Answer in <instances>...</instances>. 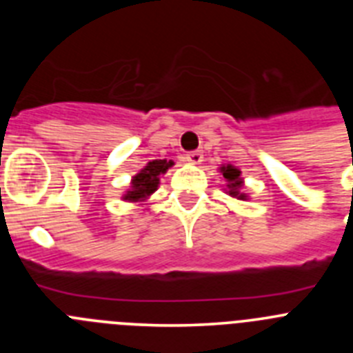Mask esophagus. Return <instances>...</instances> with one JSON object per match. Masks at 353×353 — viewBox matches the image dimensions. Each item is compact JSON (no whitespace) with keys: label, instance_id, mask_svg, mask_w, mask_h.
Returning <instances> with one entry per match:
<instances>
[{"label":"esophagus","instance_id":"34e87169","mask_svg":"<svg viewBox=\"0 0 353 353\" xmlns=\"http://www.w3.org/2000/svg\"><path fill=\"white\" fill-rule=\"evenodd\" d=\"M185 161L191 162V164H199V162L203 161V152H201V150L189 152V154H185Z\"/></svg>","mask_w":353,"mask_h":353}]
</instances>
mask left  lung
<instances>
[{
    "instance_id": "left-lung-1",
    "label": "left lung",
    "mask_w": 353,
    "mask_h": 353,
    "mask_svg": "<svg viewBox=\"0 0 353 353\" xmlns=\"http://www.w3.org/2000/svg\"><path fill=\"white\" fill-rule=\"evenodd\" d=\"M223 171V176L228 180V187H230V194L235 196L239 199H244L245 194H240L239 189L242 187V180H240V171L233 166H223L221 168Z\"/></svg>"
}]
</instances>
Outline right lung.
<instances>
[{
    "label": "right lung",
    "mask_w": 353,
    "mask_h": 353,
    "mask_svg": "<svg viewBox=\"0 0 353 353\" xmlns=\"http://www.w3.org/2000/svg\"><path fill=\"white\" fill-rule=\"evenodd\" d=\"M173 166V161H152L148 162V166L141 170L132 180V189L125 194V199L129 201H139V199L146 198L157 189L159 176L166 173L168 168Z\"/></svg>",
    "instance_id": "obj_1"
}]
</instances>
